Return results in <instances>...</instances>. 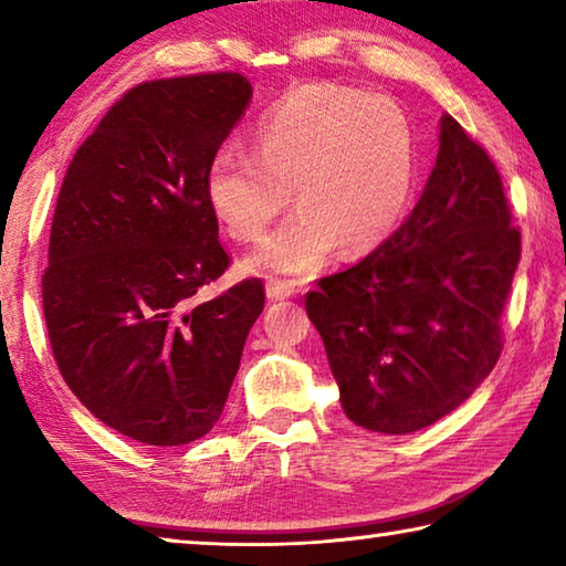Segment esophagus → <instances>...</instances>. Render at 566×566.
I'll list each match as a JSON object with an SVG mask.
<instances>
[{
    "label": "esophagus",
    "instance_id": "1",
    "mask_svg": "<svg viewBox=\"0 0 566 566\" xmlns=\"http://www.w3.org/2000/svg\"><path fill=\"white\" fill-rule=\"evenodd\" d=\"M296 294V286L286 280H266V296H270L272 302H280V300H290V296Z\"/></svg>",
    "mask_w": 566,
    "mask_h": 566
}]
</instances>
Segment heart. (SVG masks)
Returning a JSON list of instances; mask_svg holds the SVG:
<instances>
[{
    "label": "heart",
    "instance_id": "heart-1",
    "mask_svg": "<svg viewBox=\"0 0 566 566\" xmlns=\"http://www.w3.org/2000/svg\"><path fill=\"white\" fill-rule=\"evenodd\" d=\"M252 151L209 159L205 189L239 242L262 239L292 189L300 212L249 256L254 272L310 276L344 247L364 254L397 232L417 181V139L395 99L310 84L256 122Z\"/></svg>",
    "mask_w": 566,
    "mask_h": 566
}]
</instances>
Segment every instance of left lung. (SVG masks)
Instances as JSON below:
<instances>
[{"label":"left lung","instance_id":"obj_1","mask_svg":"<svg viewBox=\"0 0 566 566\" xmlns=\"http://www.w3.org/2000/svg\"><path fill=\"white\" fill-rule=\"evenodd\" d=\"M520 254L500 171L444 114L407 222L306 294L344 415L369 432L409 434L469 399L500 359Z\"/></svg>","mask_w":566,"mask_h":566}]
</instances>
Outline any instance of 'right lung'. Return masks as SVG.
<instances>
[{
    "label": "right lung",
    "mask_w": 566,
    "mask_h": 566,
    "mask_svg": "<svg viewBox=\"0 0 566 566\" xmlns=\"http://www.w3.org/2000/svg\"><path fill=\"white\" fill-rule=\"evenodd\" d=\"M252 99L237 72L145 82L104 114L66 169L42 304L74 397L151 447L205 437L222 417L260 280L195 294L229 266L205 177Z\"/></svg>",
    "instance_id": "right-lung-1"
}]
</instances>
